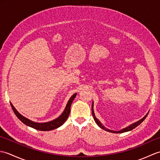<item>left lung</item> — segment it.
<instances>
[{
  "label": "left lung",
  "mask_w": 160,
  "mask_h": 160,
  "mask_svg": "<svg viewBox=\"0 0 160 160\" xmlns=\"http://www.w3.org/2000/svg\"><path fill=\"white\" fill-rule=\"evenodd\" d=\"M91 110H92V115H93V118H94V120L96 121V124L99 126V127L101 128H102V129H104V130H105V131H108V132H114V133H121V132H127V131H131V130H132V129L133 128H135V127H137L138 125H140L142 122H143L144 120V119L147 118V115H148V113L145 115V116L142 118V119H141L140 120H139V121H138V122H135V123H133V124H131V125H129L128 127H126V128H123V129H122V130H120V131H112V130H110V129H108V128H105L104 126L102 124V123L101 122L98 120V119L96 118V115H95V113H94V111H93V102L92 103V107H91Z\"/></svg>",
  "instance_id": "8db88e82"
}]
</instances>
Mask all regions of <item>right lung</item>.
<instances>
[{"label": "right lung", "mask_w": 160, "mask_h": 160, "mask_svg": "<svg viewBox=\"0 0 160 160\" xmlns=\"http://www.w3.org/2000/svg\"><path fill=\"white\" fill-rule=\"evenodd\" d=\"M76 94L77 93L73 94V96L70 98V99L69 101H68V102L66 105V107L64 108L62 113L61 114L58 118L52 121L44 122V123H38V122H33L32 120H29V119L26 118L25 117L22 116L21 114H20L17 111V110L14 108V107L13 106V104L12 103L10 104H11V107L12 108L13 112H14L15 115H16L17 118H18L19 120L22 122V123H24L27 126H29L30 127L35 128L36 130L47 131H51V130H53V129L58 128L64 123V122L67 120V119L68 118V117H69L70 111H71V105L72 104L74 98H76Z\"/></svg>", "instance_id": "add662e5"}]
</instances>
